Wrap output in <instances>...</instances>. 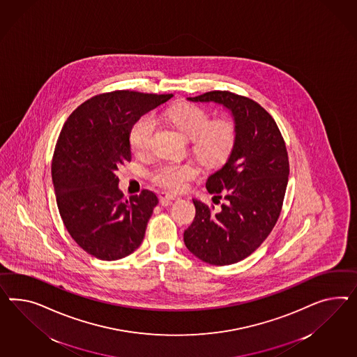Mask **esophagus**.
Masks as SVG:
<instances>
[{
  "label": "esophagus",
  "mask_w": 357,
  "mask_h": 357,
  "mask_svg": "<svg viewBox=\"0 0 357 357\" xmlns=\"http://www.w3.org/2000/svg\"><path fill=\"white\" fill-rule=\"evenodd\" d=\"M176 199H178V196L172 195V193H160V203L162 204L164 206H169V205H172L174 200H176Z\"/></svg>",
  "instance_id": "34e87169"
}]
</instances>
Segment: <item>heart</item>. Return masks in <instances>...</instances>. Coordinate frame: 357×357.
<instances>
[{
  "mask_svg": "<svg viewBox=\"0 0 357 357\" xmlns=\"http://www.w3.org/2000/svg\"><path fill=\"white\" fill-rule=\"evenodd\" d=\"M162 118L187 137L193 139V151L205 162H220L231 151L235 142L234 123L229 119L212 122L211 114L202 106L178 104L167 109ZM154 131L153 116H146L136 122L130 134V143L135 153H145L149 149ZM197 175L199 169L191 162H165L154 169L152 179L164 188L179 192Z\"/></svg>",
  "mask_w": 357,
  "mask_h": 357,
  "instance_id": "obj_1",
  "label": "heart"
}]
</instances>
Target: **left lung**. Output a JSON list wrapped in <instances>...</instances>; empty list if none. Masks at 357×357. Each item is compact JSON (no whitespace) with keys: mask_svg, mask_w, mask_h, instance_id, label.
Returning a JSON list of instances; mask_svg holds the SVG:
<instances>
[{"mask_svg":"<svg viewBox=\"0 0 357 357\" xmlns=\"http://www.w3.org/2000/svg\"><path fill=\"white\" fill-rule=\"evenodd\" d=\"M187 100L227 109L235 142L226 164L206 181L213 202L225 203L214 212L193 199L196 215L184 231V244L204 262L231 265L256 251L278 221L289 182L286 144L275 121L248 97L212 91Z\"/></svg>","mask_w":357,"mask_h":357,"instance_id":"1","label":"left lung"}]
</instances>
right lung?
<instances>
[{
  "label": "right lung",
  "mask_w": 357,
  "mask_h": 357,
  "mask_svg": "<svg viewBox=\"0 0 357 357\" xmlns=\"http://www.w3.org/2000/svg\"><path fill=\"white\" fill-rule=\"evenodd\" d=\"M172 97L102 93L77 107L62 127L52 161L58 211L71 238L96 259H123L144 239L158 199L148 190L126 199L116 172L131 161L132 126Z\"/></svg>",
  "instance_id": "obj_1"
}]
</instances>
